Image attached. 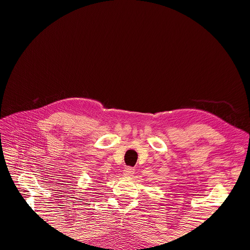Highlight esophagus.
<instances>
[{"instance_id": "1", "label": "esophagus", "mask_w": 250, "mask_h": 250, "mask_svg": "<svg viewBox=\"0 0 250 250\" xmlns=\"http://www.w3.org/2000/svg\"><path fill=\"white\" fill-rule=\"evenodd\" d=\"M134 174V169H132L131 167H125L123 170V176H131Z\"/></svg>"}]
</instances>
